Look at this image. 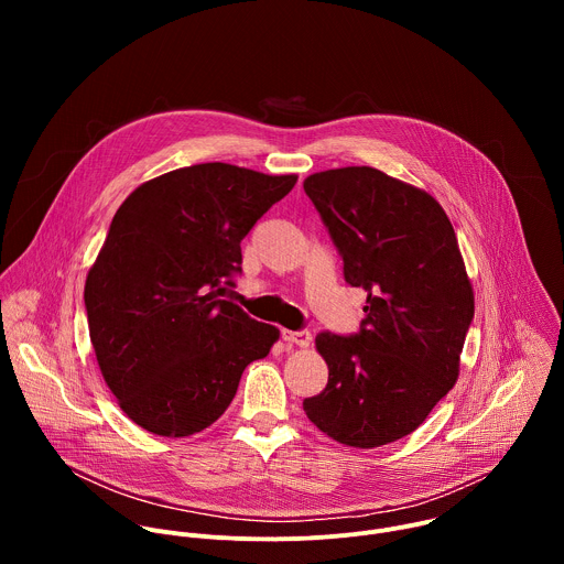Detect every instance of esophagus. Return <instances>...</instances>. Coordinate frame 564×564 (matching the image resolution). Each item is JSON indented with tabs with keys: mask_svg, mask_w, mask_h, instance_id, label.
<instances>
[{
	"mask_svg": "<svg viewBox=\"0 0 564 564\" xmlns=\"http://www.w3.org/2000/svg\"><path fill=\"white\" fill-rule=\"evenodd\" d=\"M281 337H283L288 344H294V346H299V348H305V346H310V341H312V335H310L307 330H283Z\"/></svg>",
	"mask_w": 564,
	"mask_h": 564,
	"instance_id": "1",
	"label": "esophagus"
}]
</instances>
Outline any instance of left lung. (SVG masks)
Masks as SVG:
<instances>
[{
    "mask_svg": "<svg viewBox=\"0 0 564 564\" xmlns=\"http://www.w3.org/2000/svg\"><path fill=\"white\" fill-rule=\"evenodd\" d=\"M303 189L346 283L368 292L359 333L316 335L328 386L303 411L346 446L397 442L457 381L475 303L453 225L431 194L372 167L312 174Z\"/></svg>",
    "mask_w": 564,
    "mask_h": 564,
    "instance_id": "obj_1",
    "label": "left lung"
}]
</instances>
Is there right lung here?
<instances>
[{
  "mask_svg": "<svg viewBox=\"0 0 564 564\" xmlns=\"http://www.w3.org/2000/svg\"><path fill=\"white\" fill-rule=\"evenodd\" d=\"M225 163L140 185L116 212L89 270L85 307L102 377L138 426L187 437L231 404L279 330L234 301L240 240L294 187Z\"/></svg>",
  "mask_w": 564,
  "mask_h": 564,
  "instance_id": "obj_1",
  "label": "right lung"
}]
</instances>
